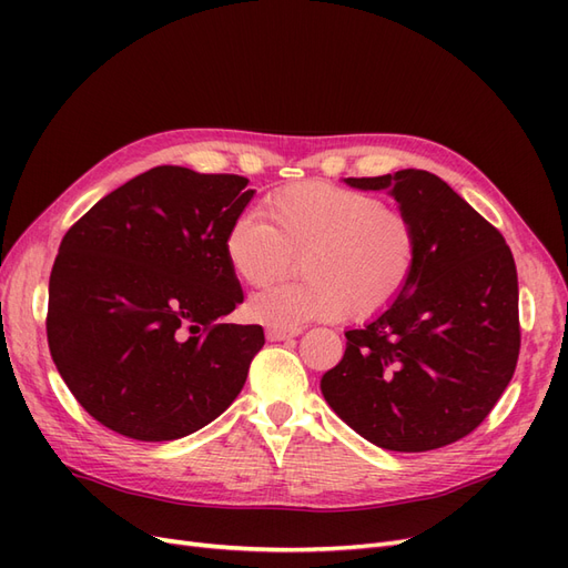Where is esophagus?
I'll return each instance as SVG.
<instances>
[{
	"label": "esophagus",
	"mask_w": 568,
	"mask_h": 568,
	"mask_svg": "<svg viewBox=\"0 0 568 568\" xmlns=\"http://www.w3.org/2000/svg\"><path fill=\"white\" fill-rule=\"evenodd\" d=\"M298 334H301V329H267L265 332L267 341H286V338H294Z\"/></svg>",
	"instance_id": "obj_1"
}]
</instances>
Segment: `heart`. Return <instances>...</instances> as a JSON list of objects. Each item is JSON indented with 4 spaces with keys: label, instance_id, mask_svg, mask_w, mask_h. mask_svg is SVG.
I'll return each instance as SVG.
<instances>
[{
    "label": "heart",
    "instance_id": "1",
    "mask_svg": "<svg viewBox=\"0 0 568 568\" xmlns=\"http://www.w3.org/2000/svg\"><path fill=\"white\" fill-rule=\"evenodd\" d=\"M263 220L239 215L222 236L236 280L261 286L304 255L305 283L267 285L246 303L270 329H301L351 313L384 315L398 303L419 265V234L400 209L363 189L296 182L263 199Z\"/></svg>",
    "mask_w": 568,
    "mask_h": 568
}]
</instances>
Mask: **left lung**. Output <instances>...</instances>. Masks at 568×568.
Here are the masks:
<instances>
[{"instance_id":"1","label":"left lung","mask_w":568,"mask_h":568,"mask_svg":"<svg viewBox=\"0 0 568 568\" xmlns=\"http://www.w3.org/2000/svg\"><path fill=\"white\" fill-rule=\"evenodd\" d=\"M346 184L386 189L398 201L419 234V265L390 311L346 332V353L322 376V395L384 450L443 448L490 415L517 369L514 255L486 217L426 170Z\"/></svg>"}]
</instances>
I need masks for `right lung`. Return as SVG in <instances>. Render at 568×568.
<instances>
[{
	"instance_id": "right-lung-1",
	"label": "right lung",
	"mask_w": 568,
	"mask_h": 568,
	"mask_svg": "<svg viewBox=\"0 0 568 568\" xmlns=\"http://www.w3.org/2000/svg\"><path fill=\"white\" fill-rule=\"evenodd\" d=\"M253 194L246 178L159 165L65 232L49 277V351L111 432L175 440L242 393L265 334L222 322L244 301L222 236Z\"/></svg>"
}]
</instances>
